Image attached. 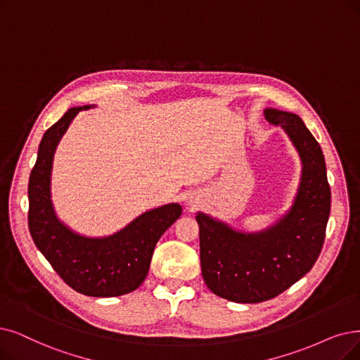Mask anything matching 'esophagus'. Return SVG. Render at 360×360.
Listing matches in <instances>:
<instances>
[{
    "label": "esophagus",
    "mask_w": 360,
    "mask_h": 360,
    "mask_svg": "<svg viewBox=\"0 0 360 360\" xmlns=\"http://www.w3.org/2000/svg\"><path fill=\"white\" fill-rule=\"evenodd\" d=\"M191 202H192V204H193V200H191ZM192 204H191V205H192Z\"/></svg>",
    "instance_id": "1"
}]
</instances>
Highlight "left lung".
Listing matches in <instances>:
<instances>
[{
  "label": "left lung",
  "instance_id": "obj_1",
  "mask_svg": "<svg viewBox=\"0 0 360 360\" xmlns=\"http://www.w3.org/2000/svg\"><path fill=\"white\" fill-rule=\"evenodd\" d=\"M298 152L301 177L288 212L260 232H240L198 212L202 276L215 295L235 303L275 298L303 278L321 254L330 211V189L319 143L298 115L264 109Z\"/></svg>",
  "mask_w": 360,
  "mask_h": 360
}]
</instances>
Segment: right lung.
Wrapping results in <instances>:
<instances>
[{
    "label": "right lung",
    "mask_w": 360,
    "mask_h": 360,
    "mask_svg": "<svg viewBox=\"0 0 360 360\" xmlns=\"http://www.w3.org/2000/svg\"><path fill=\"white\" fill-rule=\"evenodd\" d=\"M90 108L94 105L70 108L42 136L27 186V224L37 248L72 290L90 297H118L146 279L156 242L183 208L172 202L149 210L102 238L79 235L57 217L51 202L54 153L70 122Z\"/></svg>",
    "instance_id": "right-lung-1"
}]
</instances>
